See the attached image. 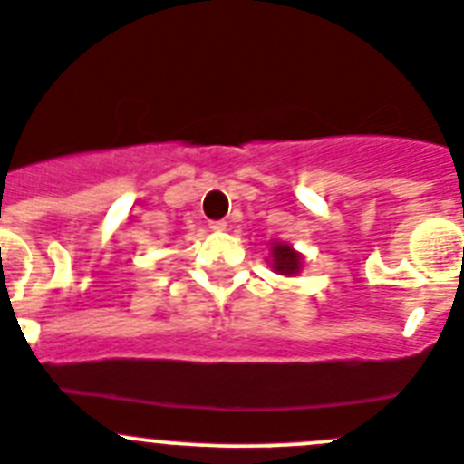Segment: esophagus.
<instances>
[{
	"instance_id": "34e87169",
	"label": "esophagus",
	"mask_w": 464,
	"mask_h": 464,
	"mask_svg": "<svg viewBox=\"0 0 464 464\" xmlns=\"http://www.w3.org/2000/svg\"><path fill=\"white\" fill-rule=\"evenodd\" d=\"M209 228H212V231H215V233H221V231H224V228H227V221H224V219L209 221Z\"/></svg>"
}]
</instances>
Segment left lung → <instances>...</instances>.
I'll list each match as a JSON object with an SVG mask.
<instances>
[{"label": "left lung", "mask_w": 464, "mask_h": 464, "mask_svg": "<svg viewBox=\"0 0 464 464\" xmlns=\"http://www.w3.org/2000/svg\"><path fill=\"white\" fill-rule=\"evenodd\" d=\"M304 266V256L285 243H271V268L280 276H296Z\"/></svg>", "instance_id": "8db88e82"}]
</instances>
